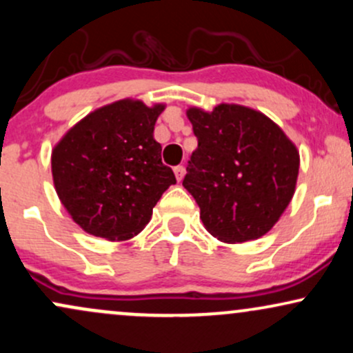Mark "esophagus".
<instances>
[{
	"label": "esophagus",
	"instance_id": "34e87169",
	"mask_svg": "<svg viewBox=\"0 0 353 353\" xmlns=\"http://www.w3.org/2000/svg\"><path fill=\"white\" fill-rule=\"evenodd\" d=\"M174 174H176L177 181H182V177H184V165H176L174 168Z\"/></svg>",
	"mask_w": 353,
	"mask_h": 353
}]
</instances>
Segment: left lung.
Instances as JSON below:
<instances>
[{"label": "left lung", "instance_id": "obj_1", "mask_svg": "<svg viewBox=\"0 0 353 353\" xmlns=\"http://www.w3.org/2000/svg\"><path fill=\"white\" fill-rule=\"evenodd\" d=\"M197 149L182 185L219 241H254L274 228L289 205L299 176V152L277 124L254 109L221 104L190 108Z\"/></svg>", "mask_w": 353, "mask_h": 353}]
</instances>
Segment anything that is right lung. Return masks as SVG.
<instances>
[{
    "instance_id": "right-lung-1",
    "label": "right lung",
    "mask_w": 353,
    "mask_h": 353,
    "mask_svg": "<svg viewBox=\"0 0 353 353\" xmlns=\"http://www.w3.org/2000/svg\"><path fill=\"white\" fill-rule=\"evenodd\" d=\"M163 109L117 101L79 121L52 151L56 192L91 236L125 241L139 234L164 190L176 184L152 136Z\"/></svg>"
}]
</instances>
